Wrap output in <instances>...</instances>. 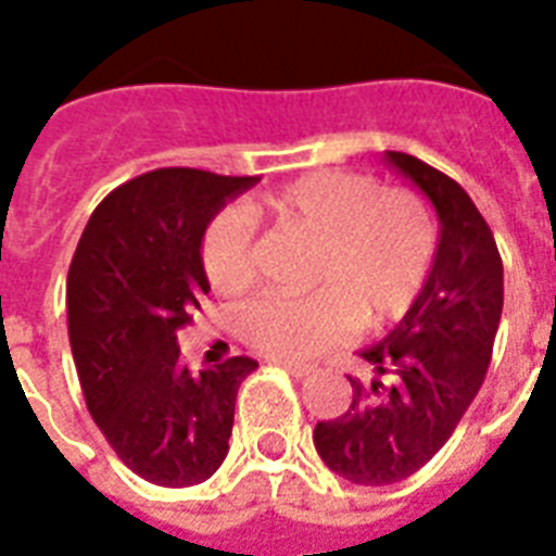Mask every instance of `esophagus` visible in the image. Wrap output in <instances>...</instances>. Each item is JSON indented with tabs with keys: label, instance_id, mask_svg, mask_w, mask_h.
Segmentation results:
<instances>
[{
	"label": "esophagus",
	"instance_id": "esophagus-1",
	"mask_svg": "<svg viewBox=\"0 0 556 556\" xmlns=\"http://www.w3.org/2000/svg\"><path fill=\"white\" fill-rule=\"evenodd\" d=\"M268 364H270V366H279V369L291 371L294 378H305V375H312V371H314V366L296 364V361H282V357H270Z\"/></svg>",
	"mask_w": 556,
	"mask_h": 556
}]
</instances>
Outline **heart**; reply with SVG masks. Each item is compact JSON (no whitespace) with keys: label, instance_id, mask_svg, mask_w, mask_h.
<instances>
[{"label":"heart","instance_id":"obj_1","mask_svg":"<svg viewBox=\"0 0 556 556\" xmlns=\"http://www.w3.org/2000/svg\"><path fill=\"white\" fill-rule=\"evenodd\" d=\"M314 242L308 294H265L239 312V331L256 352L305 361L355 326L401 320L435 265L439 225L415 190H380L357 173H312L265 192L248 207ZM201 265L222 294H242L256 277L253 225L244 210H222L201 236Z\"/></svg>","mask_w":556,"mask_h":556}]
</instances>
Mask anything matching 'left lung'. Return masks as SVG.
Listing matches in <instances>:
<instances>
[{"instance_id":"1","label":"left lung","mask_w":556,"mask_h":556,"mask_svg":"<svg viewBox=\"0 0 556 556\" xmlns=\"http://www.w3.org/2000/svg\"><path fill=\"white\" fill-rule=\"evenodd\" d=\"M387 161L432 201L441 239L421 296L361 352L371 383L349 378L346 413L314 427L323 462L355 484L401 482L444 447L488 375L505 300L496 239L462 185L406 152Z\"/></svg>"}]
</instances>
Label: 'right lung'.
I'll return each mask as SVG.
<instances>
[{"label":"right lung","mask_w":556,"mask_h":556,"mask_svg":"<svg viewBox=\"0 0 556 556\" xmlns=\"http://www.w3.org/2000/svg\"><path fill=\"white\" fill-rule=\"evenodd\" d=\"M256 176L164 167L100 201L68 268V340L91 418L129 470L161 488L216 473L253 357L192 371L178 329L210 291L201 236Z\"/></svg>","instance_id":"right-lung-1"}]
</instances>
